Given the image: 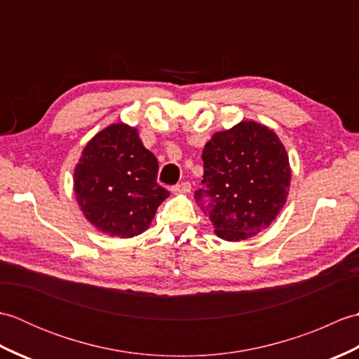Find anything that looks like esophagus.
<instances>
[{"mask_svg": "<svg viewBox=\"0 0 359 359\" xmlns=\"http://www.w3.org/2000/svg\"><path fill=\"white\" fill-rule=\"evenodd\" d=\"M189 189H191V185H189L188 182H182V184L172 187L171 191H172V194H185L189 191Z\"/></svg>", "mask_w": 359, "mask_h": 359, "instance_id": "obj_1", "label": "esophagus"}]
</instances>
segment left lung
<instances>
[{
  "mask_svg": "<svg viewBox=\"0 0 359 359\" xmlns=\"http://www.w3.org/2000/svg\"><path fill=\"white\" fill-rule=\"evenodd\" d=\"M202 160L207 189L196 191V201L210 196V220L220 239L253 238L284 208L292 168L284 143L269 126L242 120L212 134Z\"/></svg>",
  "mask_w": 359,
  "mask_h": 359,
  "instance_id": "left-lung-1",
  "label": "left lung"
}]
</instances>
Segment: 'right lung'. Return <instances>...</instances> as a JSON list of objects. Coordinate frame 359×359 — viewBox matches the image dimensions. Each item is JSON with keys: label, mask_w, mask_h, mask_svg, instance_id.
<instances>
[{"label": "right lung", "mask_w": 359, "mask_h": 359, "mask_svg": "<svg viewBox=\"0 0 359 359\" xmlns=\"http://www.w3.org/2000/svg\"><path fill=\"white\" fill-rule=\"evenodd\" d=\"M156 156L139 131L123 121L97 133L74 168V193L83 216L111 238H134L148 230L170 193L157 184Z\"/></svg>", "instance_id": "right-lung-1"}]
</instances>
